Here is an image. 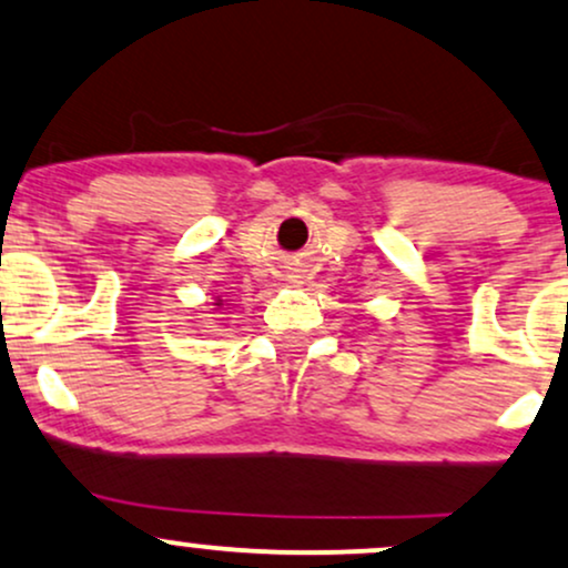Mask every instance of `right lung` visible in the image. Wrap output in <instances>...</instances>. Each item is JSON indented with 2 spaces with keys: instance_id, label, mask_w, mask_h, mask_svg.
Instances as JSON below:
<instances>
[{
  "instance_id": "add662e5",
  "label": "right lung",
  "mask_w": 568,
  "mask_h": 568,
  "mask_svg": "<svg viewBox=\"0 0 568 568\" xmlns=\"http://www.w3.org/2000/svg\"><path fill=\"white\" fill-rule=\"evenodd\" d=\"M216 306H221V298H216Z\"/></svg>"
}]
</instances>
